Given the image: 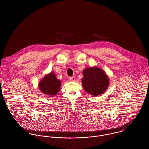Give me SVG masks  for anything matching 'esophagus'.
Returning <instances> with one entry per match:
<instances>
[{
	"label": "esophagus",
	"instance_id": "obj_1",
	"mask_svg": "<svg viewBox=\"0 0 149 149\" xmlns=\"http://www.w3.org/2000/svg\"><path fill=\"white\" fill-rule=\"evenodd\" d=\"M76 80V77L75 76H72L69 77V80L71 81H74Z\"/></svg>",
	"mask_w": 149,
	"mask_h": 149
}]
</instances>
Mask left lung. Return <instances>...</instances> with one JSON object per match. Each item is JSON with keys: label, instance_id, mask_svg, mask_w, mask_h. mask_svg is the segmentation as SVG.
Listing matches in <instances>:
<instances>
[{"label": "left lung", "instance_id": "left-lung-1", "mask_svg": "<svg viewBox=\"0 0 149 149\" xmlns=\"http://www.w3.org/2000/svg\"><path fill=\"white\" fill-rule=\"evenodd\" d=\"M82 85L85 91L93 96L106 92L109 82L106 73L97 66L87 68L83 71Z\"/></svg>", "mask_w": 149, "mask_h": 149}]
</instances>
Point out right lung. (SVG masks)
Masks as SVG:
<instances>
[{
	"mask_svg": "<svg viewBox=\"0 0 149 149\" xmlns=\"http://www.w3.org/2000/svg\"><path fill=\"white\" fill-rule=\"evenodd\" d=\"M61 81L58 80L54 73L46 74L40 81L38 87L41 91L46 95H56L60 89Z\"/></svg>",
	"mask_w": 149,
	"mask_h": 149,
	"instance_id": "1",
	"label": "right lung"
}]
</instances>
